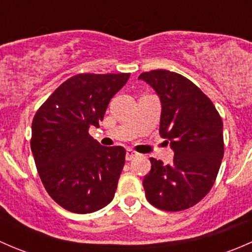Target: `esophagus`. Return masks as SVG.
Returning <instances> with one entry per match:
<instances>
[{"mask_svg": "<svg viewBox=\"0 0 252 252\" xmlns=\"http://www.w3.org/2000/svg\"><path fill=\"white\" fill-rule=\"evenodd\" d=\"M136 156H138V152H135V151H134V150H131V149L126 150V161H131V159L135 158Z\"/></svg>", "mask_w": 252, "mask_h": 252, "instance_id": "34e87169", "label": "esophagus"}]
</instances>
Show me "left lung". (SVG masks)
Returning <instances> with one entry per match:
<instances>
[{"label": "left lung", "instance_id": "8db88e82", "mask_svg": "<svg viewBox=\"0 0 252 252\" xmlns=\"http://www.w3.org/2000/svg\"><path fill=\"white\" fill-rule=\"evenodd\" d=\"M162 103L159 135L171 141L173 163L150 158L142 185L147 201L177 212L201 201L213 187L224 155L223 122L212 101L188 78L166 69L141 73Z\"/></svg>", "mask_w": 252, "mask_h": 252}]
</instances>
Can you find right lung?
Listing matches in <instances>:
<instances>
[{"label": "right lung", "mask_w": 252, "mask_h": 252, "mask_svg": "<svg viewBox=\"0 0 252 252\" xmlns=\"http://www.w3.org/2000/svg\"><path fill=\"white\" fill-rule=\"evenodd\" d=\"M130 73H80L61 84L40 106L32 124V156L52 200L74 213H91L112 201L126 149L101 146L89 134Z\"/></svg>", "instance_id": "right-lung-1"}]
</instances>
